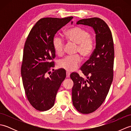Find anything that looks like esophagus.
Segmentation results:
<instances>
[{
	"label": "esophagus",
	"mask_w": 131,
	"mask_h": 131,
	"mask_svg": "<svg viewBox=\"0 0 131 131\" xmlns=\"http://www.w3.org/2000/svg\"><path fill=\"white\" fill-rule=\"evenodd\" d=\"M70 72H69V71H66V77L69 78V77H70Z\"/></svg>",
	"instance_id": "34e87169"
}]
</instances>
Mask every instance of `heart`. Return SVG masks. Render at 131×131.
Here are the masks:
<instances>
[{
    "label": "heart",
    "mask_w": 131,
    "mask_h": 131,
    "mask_svg": "<svg viewBox=\"0 0 131 131\" xmlns=\"http://www.w3.org/2000/svg\"><path fill=\"white\" fill-rule=\"evenodd\" d=\"M65 34L69 41L78 44L77 52H79L83 56L88 57L93 52L94 40L87 30L75 26L66 30ZM52 43L56 53L58 55H62L65 48L62 39L56 35L53 39ZM81 61L82 58L79 54L69 56L61 59L58 62V66L68 71H73L78 68Z\"/></svg>",
    "instance_id": "obj_1"
}]
</instances>
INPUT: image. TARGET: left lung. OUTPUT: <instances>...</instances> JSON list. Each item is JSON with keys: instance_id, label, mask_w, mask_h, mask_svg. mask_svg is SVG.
<instances>
[{"instance_id": "obj_1", "label": "left lung", "mask_w": 131, "mask_h": 131, "mask_svg": "<svg viewBox=\"0 0 131 131\" xmlns=\"http://www.w3.org/2000/svg\"><path fill=\"white\" fill-rule=\"evenodd\" d=\"M77 24L92 27L96 33V48L81 70L85 80L77 73L70 74L74 82L72 100L79 113L90 114L104 102L113 80L114 48L110 30L105 22L93 17L79 20Z\"/></svg>"}]
</instances>
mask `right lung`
Listing matches in <instances>:
<instances>
[{"instance_id":"add662e5","label":"right lung","mask_w":131,"mask_h":131,"mask_svg":"<svg viewBox=\"0 0 131 131\" xmlns=\"http://www.w3.org/2000/svg\"><path fill=\"white\" fill-rule=\"evenodd\" d=\"M73 18H41L33 26L25 41L21 69L23 85L30 104L40 112L54 105L57 91L66 78L63 69L56 70L49 77L46 74L54 66L53 60L56 55L52 43L54 35Z\"/></svg>"}]
</instances>
